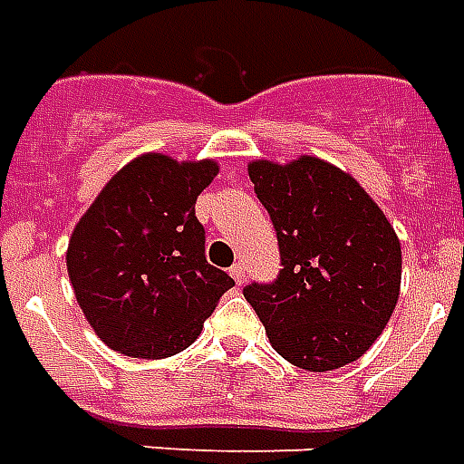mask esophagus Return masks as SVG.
<instances>
[{
	"label": "esophagus",
	"instance_id": "obj_1",
	"mask_svg": "<svg viewBox=\"0 0 464 464\" xmlns=\"http://www.w3.org/2000/svg\"><path fill=\"white\" fill-rule=\"evenodd\" d=\"M229 274H232V278H235V281H237V284H239V285L245 284L246 274H245V264H242V261H237L235 266L229 269Z\"/></svg>",
	"mask_w": 464,
	"mask_h": 464
}]
</instances>
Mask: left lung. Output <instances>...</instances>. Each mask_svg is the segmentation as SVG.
Returning <instances> with one entry per match:
<instances>
[{
    "label": "left lung",
    "instance_id": "1",
    "mask_svg": "<svg viewBox=\"0 0 464 464\" xmlns=\"http://www.w3.org/2000/svg\"><path fill=\"white\" fill-rule=\"evenodd\" d=\"M281 249L274 284L245 298L271 347L295 367L333 372L357 362L392 318L401 291V242L364 188L318 156L249 161Z\"/></svg>",
    "mask_w": 464,
    "mask_h": 464
}]
</instances>
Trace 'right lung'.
Wrapping results in <instances>:
<instances>
[{"instance_id":"1","label":"right lung","mask_w":464,"mask_h":464,"mask_svg":"<svg viewBox=\"0 0 464 464\" xmlns=\"http://www.w3.org/2000/svg\"><path fill=\"white\" fill-rule=\"evenodd\" d=\"M215 159L149 151L121 166L72 229L65 264L78 305L107 347L163 360L198 340L235 281L205 259L195 200Z\"/></svg>"}]
</instances>
